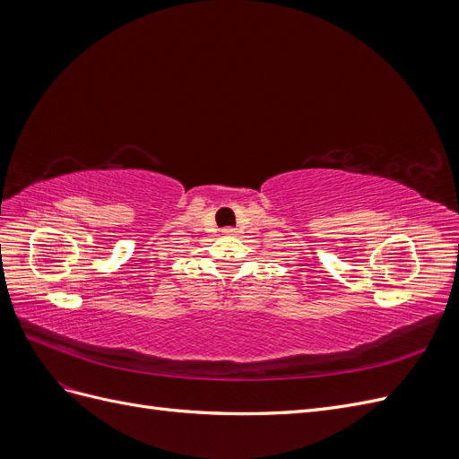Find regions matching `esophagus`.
Returning <instances> with one entry per match:
<instances>
[{
	"mask_svg": "<svg viewBox=\"0 0 459 459\" xmlns=\"http://www.w3.org/2000/svg\"><path fill=\"white\" fill-rule=\"evenodd\" d=\"M221 233H224V235H235V233H238V230H235V228H224V230H221Z\"/></svg>",
	"mask_w": 459,
	"mask_h": 459,
	"instance_id": "34e87169",
	"label": "esophagus"
}]
</instances>
